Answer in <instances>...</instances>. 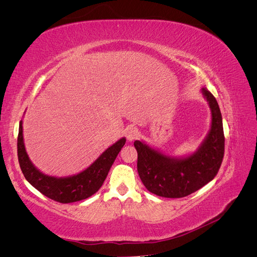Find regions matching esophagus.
<instances>
[{
	"instance_id": "esophagus-1",
	"label": "esophagus",
	"mask_w": 257,
	"mask_h": 257,
	"mask_svg": "<svg viewBox=\"0 0 257 257\" xmlns=\"http://www.w3.org/2000/svg\"><path fill=\"white\" fill-rule=\"evenodd\" d=\"M138 137V130L136 127H128L126 130V138L128 142H133Z\"/></svg>"
}]
</instances>
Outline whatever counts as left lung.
<instances>
[{
    "instance_id": "1",
    "label": "left lung",
    "mask_w": 257,
    "mask_h": 257,
    "mask_svg": "<svg viewBox=\"0 0 257 257\" xmlns=\"http://www.w3.org/2000/svg\"><path fill=\"white\" fill-rule=\"evenodd\" d=\"M201 94L211 111V124L205 139L183 157L163 153L144 141H135L137 170L147 190L158 196L180 198L196 192L216 176L224 157V132L220 107L205 88Z\"/></svg>"
}]
</instances>
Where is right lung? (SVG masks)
<instances>
[{
  "instance_id": "add662e5",
  "label": "right lung",
  "mask_w": 257,
  "mask_h": 257,
  "mask_svg": "<svg viewBox=\"0 0 257 257\" xmlns=\"http://www.w3.org/2000/svg\"><path fill=\"white\" fill-rule=\"evenodd\" d=\"M22 120L19 123L18 133V160L20 168L28 182L45 196L62 204L75 203L92 196L103 185L109 169L125 145V137L120 138L99 155V157L82 172L67 176L56 177L46 175L30 160L23 141Z\"/></svg>"
}]
</instances>
